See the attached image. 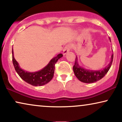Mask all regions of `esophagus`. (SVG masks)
I'll return each instance as SVG.
<instances>
[{"label": "esophagus", "mask_w": 122, "mask_h": 122, "mask_svg": "<svg viewBox=\"0 0 122 122\" xmlns=\"http://www.w3.org/2000/svg\"><path fill=\"white\" fill-rule=\"evenodd\" d=\"M71 46H70L69 45L66 46V47L64 48V49H63V56H65L66 54H67V53L70 51V50H71Z\"/></svg>", "instance_id": "34e87169"}]
</instances>
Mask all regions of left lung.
Returning a JSON list of instances; mask_svg holds the SVG:
<instances>
[{
    "label": "left lung",
    "mask_w": 122,
    "mask_h": 122,
    "mask_svg": "<svg viewBox=\"0 0 122 122\" xmlns=\"http://www.w3.org/2000/svg\"><path fill=\"white\" fill-rule=\"evenodd\" d=\"M111 41V38H109ZM113 51V50H112ZM113 59V54L111 56V59L107 66L100 70H90L83 68L80 66L78 61V57L76 56L75 64L73 66V71L75 76L81 82L85 83H92L97 81L104 76L111 68Z\"/></svg>",
    "instance_id": "left-lung-1"
}]
</instances>
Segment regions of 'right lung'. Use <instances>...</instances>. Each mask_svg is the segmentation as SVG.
<instances>
[{
  "mask_svg": "<svg viewBox=\"0 0 122 122\" xmlns=\"http://www.w3.org/2000/svg\"><path fill=\"white\" fill-rule=\"evenodd\" d=\"M63 56L62 54H59L56 57L51 59L49 63L42 69L35 72H29L23 70L19 66V63L14 56L13 49H12L13 63L16 73L23 81L33 86H41L49 83L54 76L55 64L58 59Z\"/></svg>",
  "mask_w": 122,
  "mask_h": 122,
  "instance_id": "1",
  "label": "right lung"
}]
</instances>
